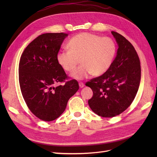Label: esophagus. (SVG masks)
Here are the masks:
<instances>
[{
  "instance_id": "1",
  "label": "esophagus",
  "mask_w": 157,
  "mask_h": 157,
  "mask_svg": "<svg viewBox=\"0 0 157 157\" xmlns=\"http://www.w3.org/2000/svg\"><path fill=\"white\" fill-rule=\"evenodd\" d=\"M79 86H80V88H83V87L84 86V83H83V82H79Z\"/></svg>"
}]
</instances>
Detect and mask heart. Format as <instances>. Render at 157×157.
Returning a JSON list of instances; mask_svg holds the SVG:
<instances>
[{
  "label": "heart",
  "mask_w": 157,
  "mask_h": 157,
  "mask_svg": "<svg viewBox=\"0 0 157 157\" xmlns=\"http://www.w3.org/2000/svg\"><path fill=\"white\" fill-rule=\"evenodd\" d=\"M67 46L69 50L58 52L57 61L64 71L71 73L80 59L82 65L71 74L78 80L90 74L99 76L105 73L113 64L117 52L116 42L111 37L90 33L76 35L69 40Z\"/></svg>",
  "instance_id": "heart-1"
}]
</instances>
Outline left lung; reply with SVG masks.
<instances>
[{
    "label": "left lung",
    "instance_id": "obj_1",
    "mask_svg": "<svg viewBox=\"0 0 157 157\" xmlns=\"http://www.w3.org/2000/svg\"><path fill=\"white\" fill-rule=\"evenodd\" d=\"M111 33L118 45L116 58L105 73L86 83L93 91L90 107L105 118L120 115L131 105L141 80L140 61L134 47L119 33Z\"/></svg>",
    "mask_w": 157,
    "mask_h": 157
}]
</instances>
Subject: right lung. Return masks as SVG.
<instances>
[{"instance_id": "obj_1", "label": "right lung", "mask_w": 157, "mask_h": 157, "mask_svg": "<svg viewBox=\"0 0 157 157\" xmlns=\"http://www.w3.org/2000/svg\"><path fill=\"white\" fill-rule=\"evenodd\" d=\"M67 33H44L37 36L21 54L19 82L23 99L33 115L44 121L58 118L68 100L79 89L77 80L69 79L57 61ZM65 82L56 87L57 83Z\"/></svg>"}]
</instances>
